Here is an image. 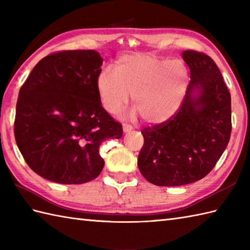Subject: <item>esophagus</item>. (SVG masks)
<instances>
[{"instance_id": "1", "label": "esophagus", "mask_w": 250, "mask_h": 250, "mask_svg": "<svg viewBox=\"0 0 250 250\" xmlns=\"http://www.w3.org/2000/svg\"><path fill=\"white\" fill-rule=\"evenodd\" d=\"M122 130H124V133H129V132L133 130V126L130 125L124 124V125H122Z\"/></svg>"}]
</instances>
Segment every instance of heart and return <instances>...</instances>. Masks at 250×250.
<instances>
[{
  "instance_id": "obj_1",
  "label": "heart",
  "mask_w": 250,
  "mask_h": 250,
  "mask_svg": "<svg viewBox=\"0 0 250 250\" xmlns=\"http://www.w3.org/2000/svg\"><path fill=\"white\" fill-rule=\"evenodd\" d=\"M190 87V74L182 61L142 52L121 56L116 71L106 67L97 79L103 107L115 114L129 102L147 125H160L173 119L182 108Z\"/></svg>"
}]
</instances>
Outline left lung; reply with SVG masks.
Here are the masks:
<instances>
[{"mask_svg":"<svg viewBox=\"0 0 250 250\" xmlns=\"http://www.w3.org/2000/svg\"><path fill=\"white\" fill-rule=\"evenodd\" d=\"M182 57L190 87L182 108L167 124L142 131L144 146L137 166L148 182L175 187L205 177L231 135V94L210 57L193 50Z\"/></svg>","mask_w":250,"mask_h":250,"instance_id":"left-lung-1","label":"left lung"}]
</instances>
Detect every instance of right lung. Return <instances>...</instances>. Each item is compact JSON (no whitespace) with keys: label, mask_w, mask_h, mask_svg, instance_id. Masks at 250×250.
Listing matches in <instances>:
<instances>
[{"label":"right lung","mask_w":250,"mask_h":250,"mask_svg":"<svg viewBox=\"0 0 250 250\" xmlns=\"http://www.w3.org/2000/svg\"><path fill=\"white\" fill-rule=\"evenodd\" d=\"M103 58L95 50H67L43 58L20 88L15 139L25 162L50 182L77 185L104 167L101 143L120 139L122 126L98 93Z\"/></svg>","instance_id":"right-lung-1"}]
</instances>
